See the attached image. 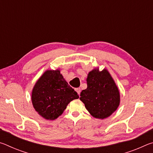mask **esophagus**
Wrapping results in <instances>:
<instances>
[{
    "label": "esophagus",
    "mask_w": 153,
    "mask_h": 153,
    "mask_svg": "<svg viewBox=\"0 0 153 153\" xmlns=\"http://www.w3.org/2000/svg\"><path fill=\"white\" fill-rule=\"evenodd\" d=\"M76 91L77 92V94H78V95L79 96L80 92H81V89H80L79 88H76Z\"/></svg>",
    "instance_id": "1"
}]
</instances>
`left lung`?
I'll list each match as a JSON object with an SVG mask.
<instances>
[{"mask_svg": "<svg viewBox=\"0 0 153 153\" xmlns=\"http://www.w3.org/2000/svg\"><path fill=\"white\" fill-rule=\"evenodd\" d=\"M87 88L83 90L79 99L92 117L100 120L109 117L120 103V90L107 69L98 67L90 71L86 79Z\"/></svg>", "mask_w": 153, "mask_h": 153, "instance_id": "left-lung-1", "label": "left lung"}]
</instances>
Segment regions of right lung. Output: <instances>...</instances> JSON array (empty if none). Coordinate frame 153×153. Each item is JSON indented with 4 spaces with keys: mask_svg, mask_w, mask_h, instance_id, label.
I'll return each instance as SVG.
<instances>
[{
    "mask_svg": "<svg viewBox=\"0 0 153 153\" xmlns=\"http://www.w3.org/2000/svg\"><path fill=\"white\" fill-rule=\"evenodd\" d=\"M78 98L77 93L56 69L44 72L33 88L31 99L41 117L54 120L63 114L69 102Z\"/></svg>",
    "mask_w": 153,
    "mask_h": 153,
    "instance_id": "obj_1",
    "label": "right lung"
}]
</instances>
